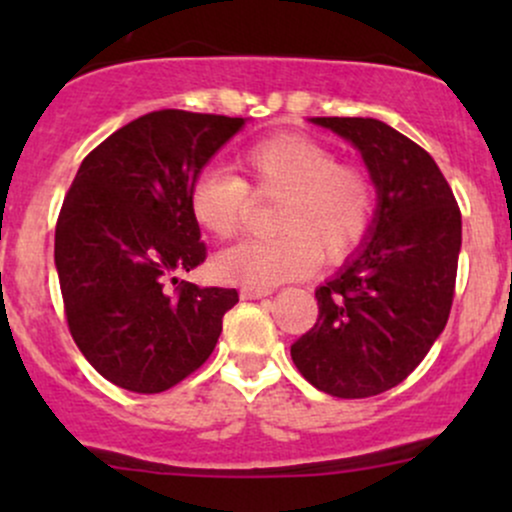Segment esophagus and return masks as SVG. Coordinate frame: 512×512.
<instances>
[{
  "instance_id": "34e87169",
  "label": "esophagus",
  "mask_w": 512,
  "mask_h": 512,
  "mask_svg": "<svg viewBox=\"0 0 512 512\" xmlns=\"http://www.w3.org/2000/svg\"><path fill=\"white\" fill-rule=\"evenodd\" d=\"M272 293V289H264V286H243L240 289V298H245V301H257V298H264Z\"/></svg>"
}]
</instances>
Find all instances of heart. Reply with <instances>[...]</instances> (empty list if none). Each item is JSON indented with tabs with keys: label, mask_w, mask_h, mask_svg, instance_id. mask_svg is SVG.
<instances>
[{
	"label": "heart",
	"mask_w": 512,
	"mask_h": 512,
	"mask_svg": "<svg viewBox=\"0 0 512 512\" xmlns=\"http://www.w3.org/2000/svg\"><path fill=\"white\" fill-rule=\"evenodd\" d=\"M245 180L204 168L190 187V211L214 238L243 228L252 195L279 199L272 238H250L216 257V274L248 286L301 279L317 260L339 264L361 248L378 211V180L361 163L339 161L330 146L303 134H276L238 158Z\"/></svg>",
	"instance_id": "obj_1"
}]
</instances>
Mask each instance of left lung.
<instances>
[{"label":"left lung","mask_w":512,"mask_h":512,"mask_svg":"<svg viewBox=\"0 0 512 512\" xmlns=\"http://www.w3.org/2000/svg\"><path fill=\"white\" fill-rule=\"evenodd\" d=\"M378 180L370 240L315 291L317 322L291 346L301 375L342 399L380 395L424 361L455 296L462 214L431 154L373 117H313Z\"/></svg>","instance_id":"1"}]
</instances>
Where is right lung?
Masks as SVG:
<instances>
[{"label": "right lung", "instance_id": "right-lung-1", "mask_svg": "<svg viewBox=\"0 0 512 512\" xmlns=\"http://www.w3.org/2000/svg\"><path fill=\"white\" fill-rule=\"evenodd\" d=\"M243 117L154 110L81 161L55 226L69 332L105 380L156 395L192 375L219 342L236 289L178 274L207 260L190 187Z\"/></svg>", "mask_w": 512, "mask_h": 512}]
</instances>
